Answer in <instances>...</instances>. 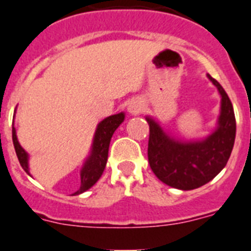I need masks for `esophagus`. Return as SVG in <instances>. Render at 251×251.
<instances>
[{"instance_id": "obj_1", "label": "esophagus", "mask_w": 251, "mask_h": 251, "mask_svg": "<svg viewBox=\"0 0 251 251\" xmlns=\"http://www.w3.org/2000/svg\"><path fill=\"white\" fill-rule=\"evenodd\" d=\"M127 110L129 111L130 114H140L141 111L143 110L142 102H141L140 100H137V99L130 100V102H129V104H128Z\"/></svg>"}]
</instances>
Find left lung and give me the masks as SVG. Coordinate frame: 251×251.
I'll list each match as a JSON object with an SVG mask.
<instances>
[{
	"label": "left lung",
	"mask_w": 251,
	"mask_h": 251,
	"mask_svg": "<svg viewBox=\"0 0 251 251\" xmlns=\"http://www.w3.org/2000/svg\"><path fill=\"white\" fill-rule=\"evenodd\" d=\"M221 96L216 129L202 140L175 138L156 119L146 117L150 124L149 162L153 174L169 187L192 190L211 181L226 166L236 134L232 104L220 82L207 75Z\"/></svg>",
	"instance_id": "8db88e82"
}]
</instances>
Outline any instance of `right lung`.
<instances>
[{
	"label": "right lung",
	"instance_id": "1",
	"mask_svg": "<svg viewBox=\"0 0 251 251\" xmlns=\"http://www.w3.org/2000/svg\"><path fill=\"white\" fill-rule=\"evenodd\" d=\"M124 118H126V114L122 111V113H118V114L105 118V119H102L98 124L95 134H94L91 150H90V155L86 157L80 171L81 185L78 190L74 193V196H76V194L78 196L81 193L89 190L100 179V176L104 173L105 166H106V161H108L109 145H110L111 137H113L114 132L117 130V128L123 123ZM12 141H14L15 151H16V155H18L21 168L30 175L29 153L19 143L14 124H12Z\"/></svg>",
	"mask_w": 251,
	"mask_h": 251
}]
</instances>
